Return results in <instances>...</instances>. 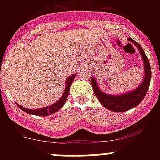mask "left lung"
Returning <instances> with one entry per match:
<instances>
[{"label":"left lung","instance_id":"1","mask_svg":"<svg viewBox=\"0 0 160 160\" xmlns=\"http://www.w3.org/2000/svg\"><path fill=\"white\" fill-rule=\"evenodd\" d=\"M128 40L132 42L136 46L141 55V58L142 59L144 78L141 84L135 90L123 93V94H110L102 92L98 87L97 80L94 77H91V85H92L94 94L98 98V101L103 107L114 112H124L137 107L146 95L149 89L151 78H152L151 66H150L149 60L145 54L144 50L138 45V42L133 40L132 38H129Z\"/></svg>","mask_w":160,"mask_h":160}]
</instances>
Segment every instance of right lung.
<instances>
[{
	"label": "right lung",
	"mask_w": 160,
	"mask_h": 160,
	"mask_svg": "<svg viewBox=\"0 0 160 160\" xmlns=\"http://www.w3.org/2000/svg\"><path fill=\"white\" fill-rule=\"evenodd\" d=\"M76 73L73 74V75H70V77H68L66 80V82H65V90L63 92L62 97L58 100L57 102H55L53 104L50 106H48V107H43V108H39V109H28L25 108V107H22L20 106L19 104L16 102L17 106L19 107L21 110H22L23 111H25V113L29 114H33V115H37V116H49L50 114H54L57 111H58L62 107L64 106V104L66 103V99H67L68 94L70 92V86H71L72 82H73V79L75 78Z\"/></svg>",
	"instance_id": "1"
}]
</instances>
